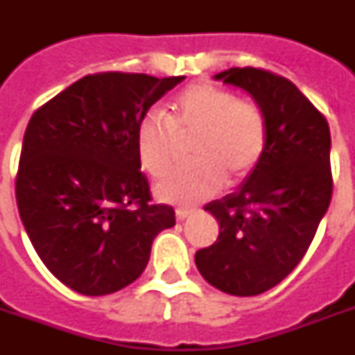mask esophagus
<instances>
[{"label": "esophagus", "instance_id": "1", "mask_svg": "<svg viewBox=\"0 0 355 355\" xmlns=\"http://www.w3.org/2000/svg\"><path fill=\"white\" fill-rule=\"evenodd\" d=\"M191 214H193V211H191V210H186V208H178V210H177V219H178V221H184V219L191 216Z\"/></svg>", "mask_w": 355, "mask_h": 355}]
</instances>
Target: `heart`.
<instances>
[{"label":"heart","mask_w":355,"mask_h":355,"mask_svg":"<svg viewBox=\"0 0 355 355\" xmlns=\"http://www.w3.org/2000/svg\"><path fill=\"white\" fill-rule=\"evenodd\" d=\"M195 134L189 155L195 160L167 171L155 193L171 205H197L216 195L225 182L236 184L258 166L269 139L263 108L237 99L210 83L184 88L171 105V118L158 110L141 116L136 127V155L145 171L158 177L171 166L178 136Z\"/></svg>","instance_id":"1"}]
</instances>
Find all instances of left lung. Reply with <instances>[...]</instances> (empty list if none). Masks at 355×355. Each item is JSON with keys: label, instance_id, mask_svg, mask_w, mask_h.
<instances>
[{"label": "left lung", "instance_id": "obj_1", "mask_svg": "<svg viewBox=\"0 0 355 355\" xmlns=\"http://www.w3.org/2000/svg\"><path fill=\"white\" fill-rule=\"evenodd\" d=\"M214 79L252 96L267 116L269 139L236 191L205 206L219 223V237L197 250L195 263L219 291L252 297L280 284L300 263L330 206V127L280 75L230 68Z\"/></svg>", "mask_w": 355, "mask_h": 355}]
</instances>
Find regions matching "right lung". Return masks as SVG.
Returning <instances> with one entry per match:
<instances>
[{"instance_id": "right-lung-1", "label": "right lung", "mask_w": 355, "mask_h": 355, "mask_svg": "<svg viewBox=\"0 0 355 355\" xmlns=\"http://www.w3.org/2000/svg\"><path fill=\"white\" fill-rule=\"evenodd\" d=\"M186 77L86 75L33 114L21 145L16 202L47 269L69 289L101 297L132 284L175 210L150 205L136 127Z\"/></svg>"}]
</instances>
